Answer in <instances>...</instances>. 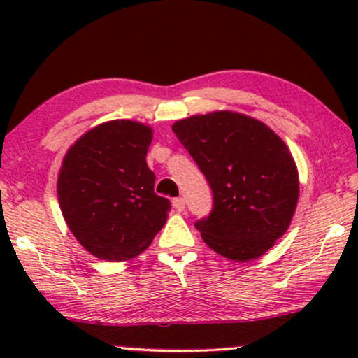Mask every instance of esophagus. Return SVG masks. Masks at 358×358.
Returning a JSON list of instances; mask_svg holds the SVG:
<instances>
[{
  "mask_svg": "<svg viewBox=\"0 0 358 358\" xmlns=\"http://www.w3.org/2000/svg\"><path fill=\"white\" fill-rule=\"evenodd\" d=\"M173 207L178 210V212H184V208H185V200L182 199V197H176L174 200H173Z\"/></svg>",
  "mask_w": 358,
  "mask_h": 358,
  "instance_id": "1",
  "label": "esophagus"
}]
</instances>
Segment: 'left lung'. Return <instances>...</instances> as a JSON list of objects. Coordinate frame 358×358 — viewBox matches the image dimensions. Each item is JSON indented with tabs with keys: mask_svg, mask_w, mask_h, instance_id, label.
I'll use <instances>...</instances> for the list:
<instances>
[{
	"mask_svg": "<svg viewBox=\"0 0 358 358\" xmlns=\"http://www.w3.org/2000/svg\"><path fill=\"white\" fill-rule=\"evenodd\" d=\"M173 131L212 189V212L194 223L205 244L239 262L262 256L287 231L298 202L287 145L262 122L228 110L179 120Z\"/></svg>",
	"mask_w": 358,
	"mask_h": 358,
	"instance_id": "left-lung-1",
	"label": "left lung"
}]
</instances>
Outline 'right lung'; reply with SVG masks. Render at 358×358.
Masks as SVG:
<instances>
[{
  "mask_svg": "<svg viewBox=\"0 0 358 358\" xmlns=\"http://www.w3.org/2000/svg\"><path fill=\"white\" fill-rule=\"evenodd\" d=\"M150 127L106 122L68 150L58 176V202L68 228L92 256L127 261L150 246L171 210L155 194L146 153Z\"/></svg>",
  "mask_w": 358,
  "mask_h": 358,
  "instance_id": "add662e5",
  "label": "right lung"
}]
</instances>
